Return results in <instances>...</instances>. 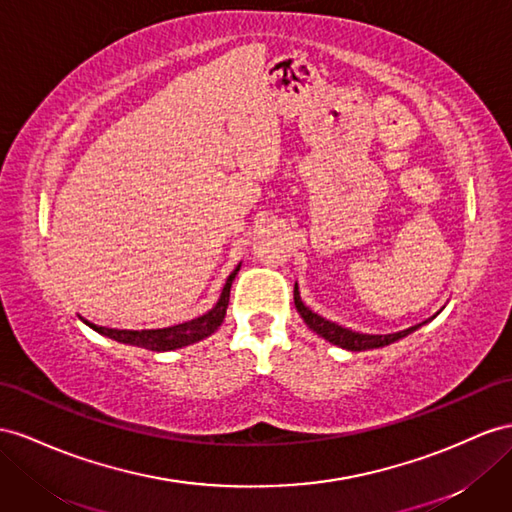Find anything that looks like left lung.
Segmentation results:
<instances>
[{
  "label": "left lung",
  "mask_w": 512,
  "mask_h": 512,
  "mask_svg": "<svg viewBox=\"0 0 512 512\" xmlns=\"http://www.w3.org/2000/svg\"><path fill=\"white\" fill-rule=\"evenodd\" d=\"M294 305L300 313V318L305 320V324L309 326V329L313 333H318L320 337H324L326 342H331L339 348H346V350H352V352H361V350H372V348H383V346H389L393 342H398V339L411 335L413 331H417L419 326L428 324L430 320L437 318V313L432 318L419 322L415 326H409V329L404 331H398V333H389V335H370V333H359V331H352V329H346V326L337 324V322H331L326 320L322 316H318L316 311H311L305 303L303 298H300V292H298V283L294 285Z\"/></svg>",
  "instance_id": "left-lung-1"
}]
</instances>
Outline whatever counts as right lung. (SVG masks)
<instances>
[{
    "label": "right lung",
    "instance_id": "obj_1",
    "mask_svg": "<svg viewBox=\"0 0 512 512\" xmlns=\"http://www.w3.org/2000/svg\"><path fill=\"white\" fill-rule=\"evenodd\" d=\"M242 264H238L229 279L222 287V294L218 298V303L209 309L203 316L188 320L183 324H175V326H166V329H147V331H125V329H108V326H99L84 320L90 329L97 331L99 335H106L114 342L121 344H129V346H138V348H147V350H155V352H166V350H177L183 346H190L201 342V339L209 337L214 331H218V326L225 320V313L229 307V292H231V283L238 274Z\"/></svg>",
    "mask_w": 512,
    "mask_h": 512
}]
</instances>
